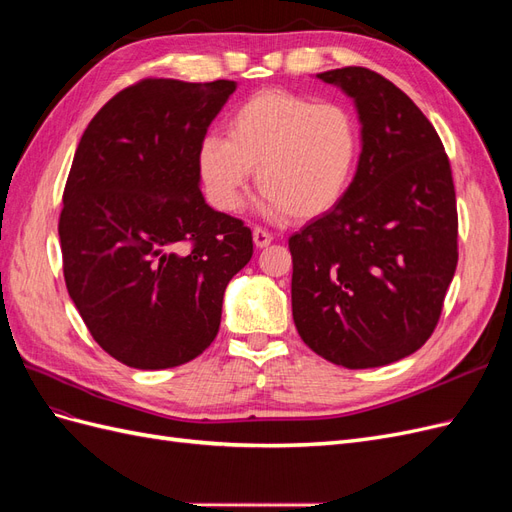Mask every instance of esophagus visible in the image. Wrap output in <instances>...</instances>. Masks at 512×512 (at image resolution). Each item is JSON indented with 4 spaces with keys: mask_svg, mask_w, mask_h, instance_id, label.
<instances>
[{
    "mask_svg": "<svg viewBox=\"0 0 512 512\" xmlns=\"http://www.w3.org/2000/svg\"><path fill=\"white\" fill-rule=\"evenodd\" d=\"M252 235H254V243H256V247H267V245H271V241H273V235H271V232H269L267 228H262V226H256Z\"/></svg>",
    "mask_w": 512,
    "mask_h": 512,
    "instance_id": "1",
    "label": "esophagus"
}]
</instances>
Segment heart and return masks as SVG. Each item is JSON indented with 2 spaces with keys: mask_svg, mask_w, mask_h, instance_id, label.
Instances as JSON below:
<instances>
[{
  "mask_svg": "<svg viewBox=\"0 0 512 512\" xmlns=\"http://www.w3.org/2000/svg\"><path fill=\"white\" fill-rule=\"evenodd\" d=\"M363 149V128L350 106L288 89H260L226 121V138L207 134L196 151L205 196L230 213L256 170L262 209L314 220L342 203Z\"/></svg>",
  "mask_w": 512,
  "mask_h": 512,
  "instance_id": "1",
  "label": "heart"
}]
</instances>
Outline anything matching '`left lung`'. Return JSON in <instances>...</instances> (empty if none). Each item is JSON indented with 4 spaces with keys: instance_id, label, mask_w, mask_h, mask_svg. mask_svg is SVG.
Returning a JSON list of instances; mask_svg holds the SVG:
<instances>
[{
    "instance_id": "obj_1",
    "label": "left lung",
    "mask_w": 512,
    "mask_h": 512,
    "mask_svg": "<svg viewBox=\"0 0 512 512\" xmlns=\"http://www.w3.org/2000/svg\"><path fill=\"white\" fill-rule=\"evenodd\" d=\"M354 98L363 149L342 203L288 239L303 342L348 369L395 363L436 331L457 269L451 162L431 121L382 74H318Z\"/></svg>"
}]
</instances>
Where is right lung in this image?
<instances>
[{
  "instance_id": "add662e5",
  "label": "right lung",
  "mask_w": 512,
  "mask_h": 512,
  "mask_svg": "<svg viewBox=\"0 0 512 512\" xmlns=\"http://www.w3.org/2000/svg\"><path fill=\"white\" fill-rule=\"evenodd\" d=\"M235 81L143 79L108 100L76 147L59 215L64 280L98 346L168 369L220 331L224 290L252 230L213 211L196 151Z\"/></svg>"
}]
</instances>
